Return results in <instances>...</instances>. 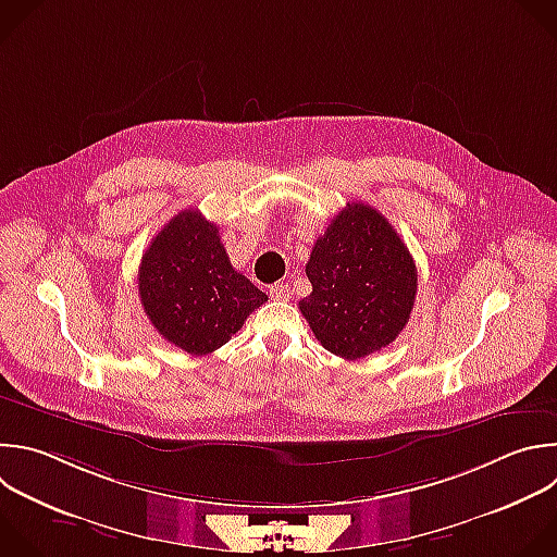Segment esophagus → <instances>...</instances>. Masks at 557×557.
I'll return each instance as SVG.
<instances>
[{"mask_svg": "<svg viewBox=\"0 0 557 557\" xmlns=\"http://www.w3.org/2000/svg\"><path fill=\"white\" fill-rule=\"evenodd\" d=\"M269 293H271V297H273V299L284 301V299H288V297H290V286H288V284H273V286L269 288Z\"/></svg>", "mask_w": 557, "mask_h": 557, "instance_id": "1", "label": "esophagus"}]
</instances>
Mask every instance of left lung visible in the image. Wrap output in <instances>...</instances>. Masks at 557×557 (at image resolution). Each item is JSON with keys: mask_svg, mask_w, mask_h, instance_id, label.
Returning a JSON list of instances; mask_svg holds the SVG:
<instances>
[{"mask_svg": "<svg viewBox=\"0 0 557 557\" xmlns=\"http://www.w3.org/2000/svg\"><path fill=\"white\" fill-rule=\"evenodd\" d=\"M312 293L299 310L317 341L356 360L374 354L409 323L418 269L389 221L364 203H347L312 247Z\"/></svg>", "mask_w": 557, "mask_h": 557, "instance_id": "8db88e82", "label": "left lung"}]
</instances>
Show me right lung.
<instances>
[{"label":"right lung","mask_w":557,"mask_h":557,"mask_svg":"<svg viewBox=\"0 0 557 557\" xmlns=\"http://www.w3.org/2000/svg\"><path fill=\"white\" fill-rule=\"evenodd\" d=\"M137 286L154 330L193 356L225 345L269 299L232 267L219 227L199 210L178 212L152 238Z\"/></svg>","instance_id":"1"}]
</instances>
